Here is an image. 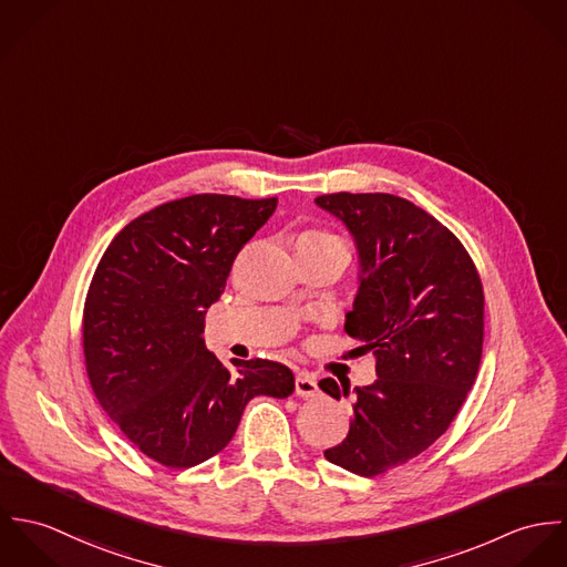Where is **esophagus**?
Wrapping results in <instances>:
<instances>
[{
	"label": "esophagus",
	"instance_id": "34e87169",
	"mask_svg": "<svg viewBox=\"0 0 567 567\" xmlns=\"http://www.w3.org/2000/svg\"><path fill=\"white\" fill-rule=\"evenodd\" d=\"M295 391H297L299 398H317L321 393L319 382L312 373H299L295 378Z\"/></svg>",
	"mask_w": 567,
	"mask_h": 567
}]
</instances>
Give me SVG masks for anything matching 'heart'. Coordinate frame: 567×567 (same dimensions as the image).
<instances>
[{"instance_id":"obj_1","label":"heart","mask_w":567,"mask_h":567,"mask_svg":"<svg viewBox=\"0 0 567 567\" xmlns=\"http://www.w3.org/2000/svg\"><path fill=\"white\" fill-rule=\"evenodd\" d=\"M299 244H342L340 243V238H336L333 234H329V231H321V229H312V231H308V234H303L301 236V240Z\"/></svg>"}]
</instances>
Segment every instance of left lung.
I'll list each match as a JSON object with an SVG mask.
<instances>
[{
    "mask_svg": "<svg viewBox=\"0 0 567 567\" xmlns=\"http://www.w3.org/2000/svg\"><path fill=\"white\" fill-rule=\"evenodd\" d=\"M360 257V286L344 331L373 351L378 380L355 389L349 434L324 458L373 478L427 450L472 391L485 333V292L461 240L393 194H323ZM327 395L349 382L321 380Z\"/></svg>",
    "mask_w": 567,
    "mask_h": 567,
    "instance_id": "8db88e82",
    "label": "left lung"
}]
</instances>
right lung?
Segmentation results:
<instances>
[{
  "instance_id": "obj_1",
  "label": "right lung",
  "mask_w": 567,
  "mask_h": 567,
  "mask_svg": "<svg viewBox=\"0 0 567 567\" xmlns=\"http://www.w3.org/2000/svg\"><path fill=\"white\" fill-rule=\"evenodd\" d=\"M277 198L194 194L128 223L104 250L82 312L91 389L124 436L172 470L229 445L246 404L288 398L292 371L272 360L227 369L205 347V315Z\"/></svg>"
}]
</instances>
